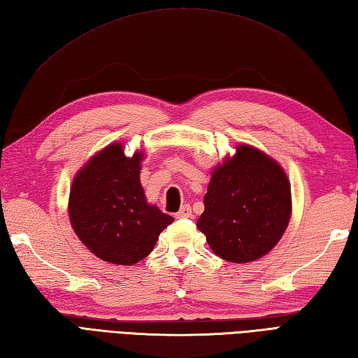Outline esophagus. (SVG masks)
<instances>
[{"label": "esophagus", "mask_w": 358, "mask_h": 358, "mask_svg": "<svg viewBox=\"0 0 358 358\" xmlns=\"http://www.w3.org/2000/svg\"><path fill=\"white\" fill-rule=\"evenodd\" d=\"M193 213H192V207L188 206V203H185V206H182V208L176 213V217L178 220H185V217H192Z\"/></svg>", "instance_id": "esophagus-1"}]
</instances>
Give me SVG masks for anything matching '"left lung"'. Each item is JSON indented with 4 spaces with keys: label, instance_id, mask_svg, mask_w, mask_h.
Masks as SVG:
<instances>
[{
    "label": "left lung",
    "instance_id": "obj_1",
    "mask_svg": "<svg viewBox=\"0 0 358 358\" xmlns=\"http://www.w3.org/2000/svg\"><path fill=\"white\" fill-rule=\"evenodd\" d=\"M198 229L217 257L250 262L278 244L292 215L290 184L275 159L238 145L211 173Z\"/></svg>",
    "mask_w": 358,
    "mask_h": 358
}]
</instances>
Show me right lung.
Segmentation results:
<instances>
[{
  "label": "right lung",
  "instance_id": "1",
  "mask_svg": "<svg viewBox=\"0 0 358 358\" xmlns=\"http://www.w3.org/2000/svg\"><path fill=\"white\" fill-rule=\"evenodd\" d=\"M142 151L128 157L120 142L87 160L72 180L69 221L97 258L133 266L148 257L160 231L174 220L151 206L141 184Z\"/></svg>",
  "mask_w": 358,
  "mask_h": 358
}]
</instances>
